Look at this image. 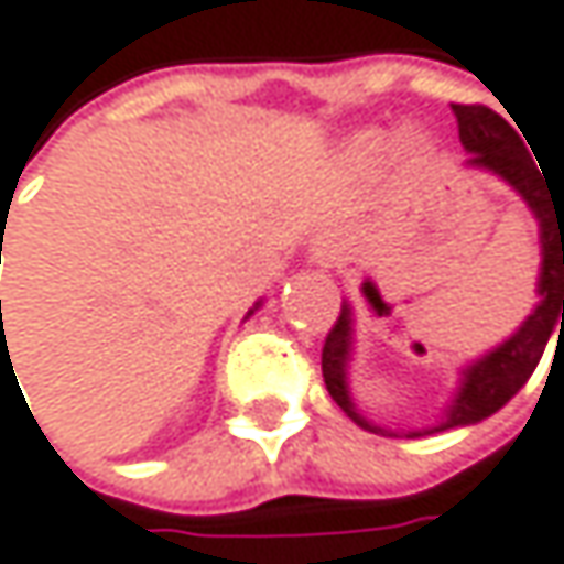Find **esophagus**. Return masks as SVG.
Segmentation results:
<instances>
[{"instance_id":"34e87169","label":"esophagus","mask_w":564,"mask_h":564,"mask_svg":"<svg viewBox=\"0 0 564 564\" xmlns=\"http://www.w3.org/2000/svg\"><path fill=\"white\" fill-rule=\"evenodd\" d=\"M314 260H317V263H330V260H334V250H330V243H327V240H317Z\"/></svg>"}]
</instances>
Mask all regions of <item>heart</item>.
Returning <instances> with one entry per match:
<instances>
[{
	"label": "heart",
	"instance_id": "1",
	"mask_svg": "<svg viewBox=\"0 0 564 564\" xmlns=\"http://www.w3.org/2000/svg\"><path fill=\"white\" fill-rule=\"evenodd\" d=\"M378 147H381V137H375V133L360 140V150H368V153H371V150H378Z\"/></svg>",
	"mask_w": 564,
	"mask_h": 564
}]
</instances>
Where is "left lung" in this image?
<instances>
[{
	"mask_svg": "<svg viewBox=\"0 0 564 564\" xmlns=\"http://www.w3.org/2000/svg\"><path fill=\"white\" fill-rule=\"evenodd\" d=\"M452 109L458 116L462 147L471 153L468 166H485V170H495L498 176H505L521 196L529 199V207L539 217V227H542L539 294H542V301H539L535 314L518 327L514 337H508L501 347H495L488 357H481L478 365H471L465 371V384H462L455 404L448 408V417L441 421V427H434V431L475 424V421L495 414L501 404H508L518 394L521 384L532 378V371L539 368V360L545 354L549 337L557 330L558 319L563 321L558 344H562L564 334V186L542 180L545 176V173H539L542 166H535V160L525 150V143H521V137L495 109H488L481 102H471V106L455 102ZM347 357H350V311L344 307L324 337V350H321L324 384H327L330 398L337 401V408L350 421H357L368 431L384 434V427L368 424L354 411V401L347 391Z\"/></svg>",
	"mask_w": 564,
	"mask_h": 564,
	"instance_id": "left-lung-1",
	"label": "left lung"
}]
</instances>
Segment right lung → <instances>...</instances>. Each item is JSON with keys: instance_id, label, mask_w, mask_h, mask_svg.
<instances>
[{"instance_id": "obj_1", "label": "right lung", "mask_w": 564, "mask_h": 564, "mask_svg": "<svg viewBox=\"0 0 564 564\" xmlns=\"http://www.w3.org/2000/svg\"><path fill=\"white\" fill-rule=\"evenodd\" d=\"M0 243H2V240H0ZM0 307H2V304H0Z\"/></svg>"}]
</instances>
